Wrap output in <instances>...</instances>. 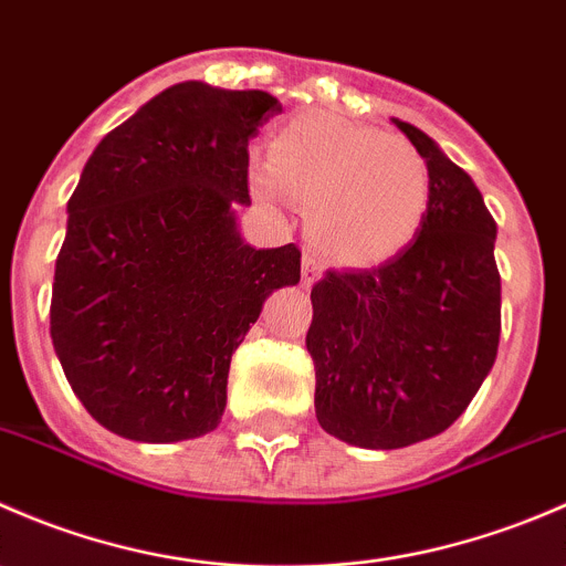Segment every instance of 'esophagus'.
I'll use <instances>...</instances> for the list:
<instances>
[{
    "label": "esophagus",
    "mask_w": 566,
    "mask_h": 566,
    "mask_svg": "<svg viewBox=\"0 0 566 566\" xmlns=\"http://www.w3.org/2000/svg\"><path fill=\"white\" fill-rule=\"evenodd\" d=\"M319 273H323V262H319L312 251H306L304 268H301V282H304V287H312L319 279Z\"/></svg>",
    "instance_id": "esophagus-1"
}]
</instances>
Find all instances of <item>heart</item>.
Masks as SVG:
<instances>
[{
	"mask_svg": "<svg viewBox=\"0 0 566 566\" xmlns=\"http://www.w3.org/2000/svg\"><path fill=\"white\" fill-rule=\"evenodd\" d=\"M249 177L265 199L284 191L298 199L315 247L350 265L399 254L430 208V169L408 139L328 112L284 125L271 158H254Z\"/></svg>",
	"mask_w": 566,
	"mask_h": 566,
	"instance_id": "obj_1",
	"label": "heart"
}]
</instances>
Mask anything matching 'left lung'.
Listing matches in <instances>:
<instances>
[{
  "label": "left lung",
  "instance_id": "obj_1",
  "mask_svg": "<svg viewBox=\"0 0 566 566\" xmlns=\"http://www.w3.org/2000/svg\"><path fill=\"white\" fill-rule=\"evenodd\" d=\"M391 123L430 169L424 224L373 271L325 273L306 334L319 427L361 449L449 430L493 369L501 336L499 230L476 182L424 130Z\"/></svg>",
  "mask_w": 566,
  "mask_h": 566
}]
</instances>
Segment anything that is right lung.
<instances>
[{
  "label": "right lung",
  "instance_id": "1",
  "mask_svg": "<svg viewBox=\"0 0 566 566\" xmlns=\"http://www.w3.org/2000/svg\"><path fill=\"white\" fill-rule=\"evenodd\" d=\"M282 114L262 90L180 82L108 130L67 199L51 342L73 394L114 436L213 432L232 353L268 295L301 282L295 243L254 249L249 139Z\"/></svg>",
  "mask_w": 566,
  "mask_h": 566
}]
</instances>
